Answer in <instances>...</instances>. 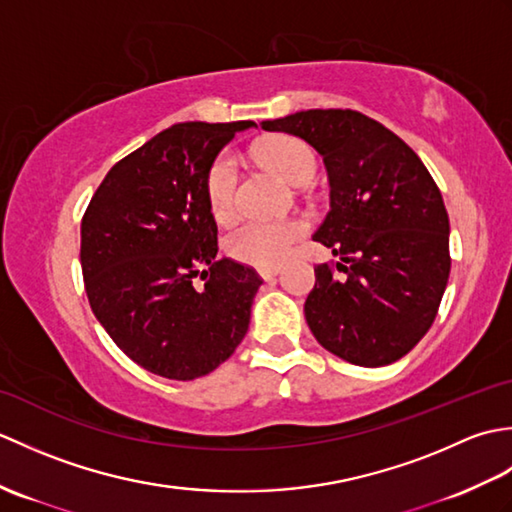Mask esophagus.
<instances>
[{
    "mask_svg": "<svg viewBox=\"0 0 512 512\" xmlns=\"http://www.w3.org/2000/svg\"><path fill=\"white\" fill-rule=\"evenodd\" d=\"M259 275H262L266 281L273 279L279 275V266H273V268H259Z\"/></svg>",
    "mask_w": 512,
    "mask_h": 512,
    "instance_id": "34e87169",
    "label": "esophagus"
}]
</instances>
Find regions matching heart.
<instances>
[{"label":"heart","mask_w":512,"mask_h":512,"mask_svg":"<svg viewBox=\"0 0 512 512\" xmlns=\"http://www.w3.org/2000/svg\"><path fill=\"white\" fill-rule=\"evenodd\" d=\"M255 158L264 167L273 169L290 184H306L317 173L319 160L314 149L297 136H273L255 145ZM206 202L215 220H228L235 211L237 193V165L233 156L222 154L213 160L206 171ZM308 233L303 220L259 222L250 220L237 224L226 235V253L237 262L259 268H273L284 262L292 246Z\"/></svg>","instance_id":"obj_1"}]
</instances>
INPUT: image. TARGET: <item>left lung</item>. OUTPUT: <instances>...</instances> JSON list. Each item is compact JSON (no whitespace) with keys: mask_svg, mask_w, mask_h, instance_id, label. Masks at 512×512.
<instances>
[{"mask_svg":"<svg viewBox=\"0 0 512 512\" xmlns=\"http://www.w3.org/2000/svg\"><path fill=\"white\" fill-rule=\"evenodd\" d=\"M319 151L330 213L314 239L341 257L314 268L306 321L325 350L361 367L398 361L436 319L449 281V215L416 151L354 110L264 121Z\"/></svg>","mask_w":512,"mask_h":512,"instance_id":"1","label":"left lung"}]
</instances>
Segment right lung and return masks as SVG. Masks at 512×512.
Listing matches in <instances>:
<instances>
[{
	"label": "right lung",
	"mask_w": 512,
	"mask_h": 512,
	"mask_svg": "<svg viewBox=\"0 0 512 512\" xmlns=\"http://www.w3.org/2000/svg\"><path fill=\"white\" fill-rule=\"evenodd\" d=\"M237 123H178L118 160L81 222V270L112 341L171 380L222 365L242 343L262 286L255 268L217 259L206 171Z\"/></svg>",
	"instance_id": "add662e5"
}]
</instances>
